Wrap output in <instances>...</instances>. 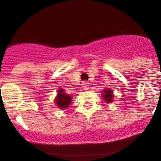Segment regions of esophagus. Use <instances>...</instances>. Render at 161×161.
Masks as SVG:
<instances>
[{
  "label": "esophagus",
  "instance_id": "1",
  "mask_svg": "<svg viewBox=\"0 0 161 161\" xmlns=\"http://www.w3.org/2000/svg\"><path fill=\"white\" fill-rule=\"evenodd\" d=\"M82 85H83L82 88H83L84 90H87V89H89V84H88V82H84Z\"/></svg>",
  "mask_w": 161,
  "mask_h": 161
}]
</instances>
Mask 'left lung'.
Wrapping results in <instances>:
<instances>
[{"instance_id": "1", "label": "left lung", "mask_w": 161, "mask_h": 161, "mask_svg": "<svg viewBox=\"0 0 161 161\" xmlns=\"http://www.w3.org/2000/svg\"><path fill=\"white\" fill-rule=\"evenodd\" d=\"M104 100L106 101V102H112L113 101V92L111 91V89H106V90H104Z\"/></svg>"}]
</instances>
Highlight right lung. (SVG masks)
<instances>
[{"label": "right lung", "mask_w": 161, "mask_h": 161, "mask_svg": "<svg viewBox=\"0 0 161 161\" xmlns=\"http://www.w3.org/2000/svg\"><path fill=\"white\" fill-rule=\"evenodd\" d=\"M72 98L64 93V90L59 89L58 91L57 97L55 98V103L60 109H66L71 104Z\"/></svg>", "instance_id": "obj_1"}]
</instances>
